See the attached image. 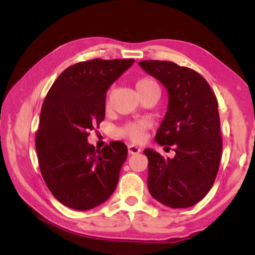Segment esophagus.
Here are the masks:
<instances>
[{"label":"esophagus","instance_id":"1","mask_svg":"<svg viewBox=\"0 0 255 255\" xmlns=\"http://www.w3.org/2000/svg\"><path fill=\"white\" fill-rule=\"evenodd\" d=\"M140 147H138L136 145H128V152L129 154H137L140 152Z\"/></svg>","mask_w":255,"mask_h":255}]
</instances>
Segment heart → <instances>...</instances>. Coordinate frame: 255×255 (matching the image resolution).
<instances>
[{"label":"heart","mask_w":255,"mask_h":255,"mask_svg":"<svg viewBox=\"0 0 255 255\" xmlns=\"http://www.w3.org/2000/svg\"><path fill=\"white\" fill-rule=\"evenodd\" d=\"M136 90L139 96L149 93V92H159L161 93V88L156 81L153 77L145 76L141 77L137 81ZM107 107L109 106V98L107 99L106 102ZM146 130V125L144 123H130L127 124L126 126L120 128L118 130V135L123 137H127L133 141H141L144 139Z\"/></svg>","instance_id":"b5f03b06"}]
</instances>
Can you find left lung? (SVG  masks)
<instances>
[{"label": "left lung", "instance_id": "8db88e82", "mask_svg": "<svg viewBox=\"0 0 255 255\" xmlns=\"http://www.w3.org/2000/svg\"><path fill=\"white\" fill-rule=\"evenodd\" d=\"M139 66L165 86L169 105L155 141L173 146V158L146 148L147 187L154 199L171 208H188L213 187L222 157L218 102L199 73L166 60ZM170 148V147H169Z\"/></svg>", "mask_w": 255, "mask_h": 255}]
</instances>
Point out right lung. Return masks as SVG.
<instances>
[{"label":"right lung","instance_id":"1","mask_svg":"<svg viewBox=\"0 0 255 255\" xmlns=\"http://www.w3.org/2000/svg\"><path fill=\"white\" fill-rule=\"evenodd\" d=\"M133 62L96 58L77 63L66 68L47 93L36 149L42 178L64 206L92 209L117 187L127 146L111 141L96 149L88 136L105 119L108 89Z\"/></svg>","mask_w":255,"mask_h":255}]
</instances>
